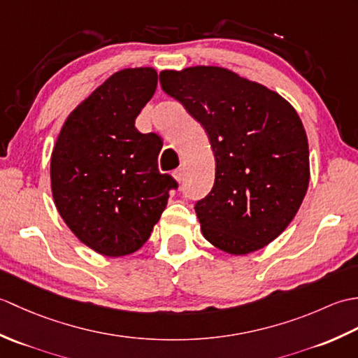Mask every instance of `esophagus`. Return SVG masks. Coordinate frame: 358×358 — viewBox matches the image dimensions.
I'll return each instance as SVG.
<instances>
[{
  "mask_svg": "<svg viewBox=\"0 0 358 358\" xmlns=\"http://www.w3.org/2000/svg\"><path fill=\"white\" fill-rule=\"evenodd\" d=\"M172 175H173V178H175V181H177V183H181V181L185 180V172H183V169H177Z\"/></svg>",
  "mask_w": 358,
  "mask_h": 358,
  "instance_id": "34e87169",
  "label": "esophagus"
}]
</instances>
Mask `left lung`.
Wrapping results in <instances>:
<instances>
[{
    "label": "left lung",
    "instance_id": "8db88e82",
    "mask_svg": "<svg viewBox=\"0 0 358 358\" xmlns=\"http://www.w3.org/2000/svg\"><path fill=\"white\" fill-rule=\"evenodd\" d=\"M159 83L214 150V187L195 204L204 238L231 255L263 249L292 222L309 186L299 113L275 90L218 66L162 71Z\"/></svg>",
    "mask_w": 358,
    "mask_h": 358
}]
</instances>
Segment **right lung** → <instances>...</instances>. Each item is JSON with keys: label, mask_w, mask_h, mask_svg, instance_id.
I'll list each match as a JSON object with an SVG mask.
<instances>
[{"label": "right lung", "mask_w": 358, "mask_h": 358, "mask_svg": "<svg viewBox=\"0 0 358 358\" xmlns=\"http://www.w3.org/2000/svg\"><path fill=\"white\" fill-rule=\"evenodd\" d=\"M157 83L154 67L112 73L69 113L52 150L57 210L83 245L104 257L136 252L177 187L158 171L159 136L135 129Z\"/></svg>", "instance_id": "obj_1"}]
</instances>
